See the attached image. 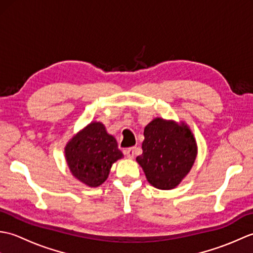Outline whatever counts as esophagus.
Listing matches in <instances>:
<instances>
[{
	"instance_id": "obj_1",
	"label": "esophagus",
	"mask_w": 253,
	"mask_h": 253,
	"mask_svg": "<svg viewBox=\"0 0 253 253\" xmlns=\"http://www.w3.org/2000/svg\"><path fill=\"white\" fill-rule=\"evenodd\" d=\"M135 150L136 148L132 147V148H128L127 150H125V154L128 159H133L135 157Z\"/></svg>"
}]
</instances>
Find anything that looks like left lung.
I'll return each mask as SVG.
<instances>
[{
	"instance_id": "8db88e82",
	"label": "left lung",
	"mask_w": 253,
	"mask_h": 253,
	"mask_svg": "<svg viewBox=\"0 0 253 253\" xmlns=\"http://www.w3.org/2000/svg\"><path fill=\"white\" fill-rule=\"evenodd\" d=\"M142 154L136 161L147 180L161 190L178 186L189 174L198 154L196 138L184 122L155 117L144 127Z\"/></svg>"
}]
</instances>
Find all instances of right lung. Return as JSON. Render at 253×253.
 I'll use <instances>...</instances> for the list:
<instances>
[{
  "label": "right lung",
  "mask_w": 253,
  "mask_h": 253,
  "mask_svg": "<svg viewBox=\"0 0 253 253\" xmlns=\"http://www.w3.org/2000/svg\"><path fill=\"white\" fill-rule=\"evenodd\" d=\"M123 157L116 139L107 133L101 122L88 124L65 146V159L72 175L91 188L103 184L112 165Z\"/></svg>",
  "instance_id": "right-lung-1"
}]
</instances>
